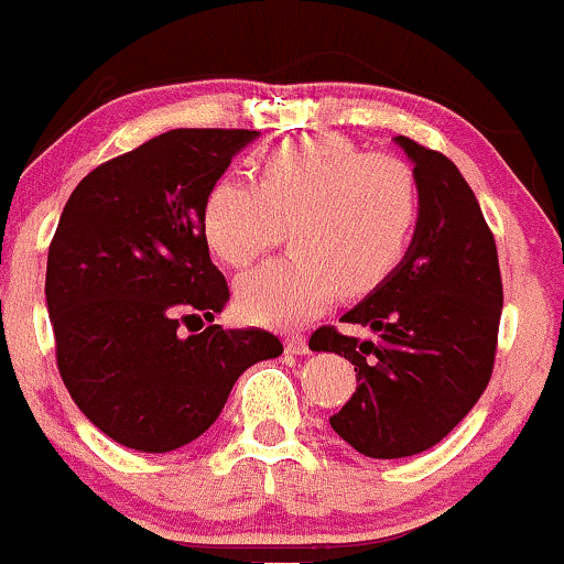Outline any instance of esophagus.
<instances>
[{
	"label": "esophagus",
	"mask_w": 564,
	"mask_h": 564,
	"mask_svg": "<svg viewBox=\"0 0 564 564\" xmlns=\"http://www.w3.org/2000/svg\"><path fill=\"white\" fill-rule=\"evenodd\" d=\"M284 349H288L290 354H299V357H303V354H308V340H306V335H288V338H284Z\"/></svg>",
	"instance_id": "1"
}]
</instances>
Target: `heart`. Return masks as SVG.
<instances>
[{
    "instance_id": "heart-1",
    "label": "heart",
    "mask_w": 564,
    "mask_h": 564,
    "mask_svg": "<svg viewBox=\"0 0 564 564\" xmlns=\"http://www.w3.org/2000/svg\"><path fill=\"white\" fill-rule=\"evenodd\" d=\"M421 194L410 164L365 154L338 135L282 143L258 164V186L220 178L202 207V231L224 263L256 261L290 224V256L239 276V312L258 325L295 327L335 295H367L402 261Z\"/></svg>"
}]
</instances>
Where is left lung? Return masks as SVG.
Instances as JSON below:
<instances>
[{
  "instance_id": "1",
  "label": "left lung",
  "mask_w": 564,
  "mask_h": 564,
  "mask_svg": "<svg viewBox=\"0 0 564 564\" xmlns=\"http://www.w3.org/2000/svg\"><path fill=\"white\" fill-rule=\"evenodd\" d=\"M394 143L413 162L419 224L389 280L340 316L376 338L312 335L314 351L354 365L357 391L330 426L367 458L423 453L466 419L490 381L503 308L496 239L469 183L440 151Z\"/></svg>"
}]
</instances>
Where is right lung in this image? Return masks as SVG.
<instances>
[{
  "instance_id": "obj_1",
  "label": "right lung",
  "mask_w": 564,
  "mask_h": 564,
  "mask_svg": "<svg viewBox=\"0 0 564 564\" xmlns=\"http://www.w3.org/2000/svg\"><path fill=\"white\" fill-rule=\"evenodd\" d=\"M258 135L162 132L95 167L63 207L44 282L58 370L82 413L119 445H188L213 426L248 367L282 354L280 338L256 327L183 330L229 303L202 207Z\"/></svg>"
}]
</instances>
